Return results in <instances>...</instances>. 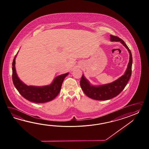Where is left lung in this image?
<instances>
[{
  "label": "left lung",
  "mask_w": 149,
  "mask_h": 149,
  "mask_svg": "<svg viewBox=\"0 0 149 149\" xmlns=\"http://www.w3.org/2000/svg\"><path fill=\"white\" fill-rule=\"evenodd\" d=\"M110 40L112 42H120L124 45L130 53V60L124 74L116 80L109 84L99 86L93 85L82 74L80 82L81 88L88 97L95 100L105 101L117 96L125 88L132 74L133 58L129 48L122 39L117 36L110 35Z\"/></svg>",
  "instance_id": "8db88e82"
}]
</instances>
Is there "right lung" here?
<instances>
[{"label":"right lung","mask_w":149,"mask_h":149,"mask_svg":"<svg viewBox=\"0 0 149 149\" xmlns=\"http://www.w3.org/2000/svg\"><path fill=\"white\" fill-rule=\"evenodd\" d=\"M16 55L13 60L12 64V79L14 85L19 94L29 101L38 103L51 101L55 98L60 92L64 79L69 74V73L68 72L57 76L52 83L49 85L44 86L27 85L22 82L17 75L15 65Z\"/></svg>","instance_id":"obj_1"}]
</instances>
